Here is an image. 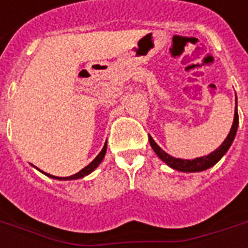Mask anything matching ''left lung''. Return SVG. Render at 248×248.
Masks as SVG:
<instances>
[{
    "instance_id": "8db88e82",
    "label": "left lung",
    "mask_w": 248,
    "mask_h": 248,
    "mask_svg": "<svg viewBox=\"0 0 248 248\" xmlns=\"http://www.w3.org/2000/svg\"><path fill=\"white\" fill-rule=\"evenodd\" d=\"M238 112H236L235 108V116H234V123H232V126H231L230 133L229 136L226 137V140L223 141V144L217 148L216 151L211 152L210 155L203 157H198V158H194V160H182V158H174V157L169 156L168 153L162 151L160 146L157 145L155 140L149 136V142H151V146L153 148V151L156 152L157 156L161 158L162 161L166 162L168 165L176 169V170H181V171H201L205 170V169H209L210 166L216 165L217 162L219 161L222 156L225 155L226 152L229 151L230 148L231 142L234 141V137L236 135V129H238Z\"/></svg>"
}]
</instances>
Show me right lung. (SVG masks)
<instances>
[{"label": "right lung", "mask_w": 248, "mask_h": 248, "mask_svg": "<svg viewBox=\"0 0 248 248\" xmlns=\"http://www.w3.org/2000/svg\"><path fill=\"white\" fill-rule=\"evenodd\" d=\"M106 151H107V142L104 144V146H103L102 152L97 155L96 157H95V160L91 162V164H88V165L86 166V168H83L82 170L78 171L77 174H74V176H70V177H54V176H50V174H47V173H45V174H47L48 177H52V178H57V180H77V178H82V177L87 176V174H90L95 168H96L100 162H102V160L104 158V156H106Z\"/></svg>", "instance_id": "add662e5"}]
</instances>
